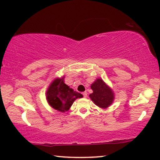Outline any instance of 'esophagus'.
I'll return each instance as SVG.
<instances>
[{
  "instance_id": "esophagus-1",
  "label": "esophagus",
  "mask_w": 160,
  "mask_h": 160,
  "mask_svg": "<svg viewBox=\"0 0 160 160\" xmlns=\"http://www.w3.org/2000/svg\"><path fill=\"white\" fill-rule=\"evenodd\" d=\"M82 94H83L84 98H86V97H87V92H83L82 93Z\"/></svg>"
}]
</instances>
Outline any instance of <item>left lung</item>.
Here are the masks:
<instances>
[{
  "label": "left lung",
  "mask_w": 160,
  "mask_h": 160,
  "mask_svg": "<svg viewBox=\"0 0 160 160\" xmlns=\"http://www.w3.org/2000/svg\"><path fill=\"white\" fill-rule=\"evenodd\" d=\"M93 92L89 96L94 103L101 108H107L113 102V92L109 87L100 79H98L91 85Z\"/></svg>",
  "instance_id": "obj_1"
}]
</instances>
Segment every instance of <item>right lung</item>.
Returning a JSON list of instances; mask_svg holds the SVG:
<instances>
[{
    "mask_svg": "<svg viewBox=\"0 0 160 160\" xmlns=\"http://www.w3.org/2000/svg\"><path fill=\"white\" fill-rule=\"evenodd\" d=\"M63 79H56L51 83L47 91V99L49 104L53 108L61 112L68 111L77 98L83 95L78 92L74 91L63 82Z\"/></svg>",
    "mask_w": 160,
    "mask_h": 160,
    "instance_id": "right-lung-1",
    "label": "right lung"
}]
</instances>
